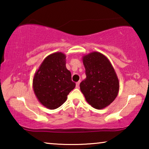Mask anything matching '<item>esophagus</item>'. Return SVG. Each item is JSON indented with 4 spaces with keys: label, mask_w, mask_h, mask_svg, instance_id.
Returning <instances> with one entry per match:
<instances>
[{
    "label": "esophagus",
    "mask_w": 149,
    "mask_h": 149,
    "mask_svg": "<svg viewBox=\"0 0 149 149\" xmlns=\"http://www.w3.org/2000/svg\"><path fill=\"white\" fill-rule=\"evenodd\" d=\"M79 84H80V81H79V82H77L76 83V87H77V88H79Z\"/></svg>",
    "instance_id": "obj_1"
}]
</instances>
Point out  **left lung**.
I'll use <instances>...</instances> for the list:
<instances>
[{"instance_id": "left-lung-1", "label": "left lung", "mask_w": 149, "mask_h": 149, "mask_svg": "<svg viewBox=\"0 0 149 149\" xmlns=\"http://www.w3.org/2000/svg\"><path fill=\"white\" fill-rule=\"evenodd\" d=\"M86 79L80 83L81 92L91 107L104 109L115 100L119 89L117 74L107 57L94 52L83 57Z\"/></svg>"}]
</instances>
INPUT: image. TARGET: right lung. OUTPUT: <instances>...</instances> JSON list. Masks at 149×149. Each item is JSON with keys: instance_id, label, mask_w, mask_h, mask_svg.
I'll use <instances>...</instances> for the list:
<instances>
[{"instance_id": "right-lung-1", "label": "right lung", "mask_w": 149, "mask_h": 149, "mask_svg": "<svg viewBox=\"0 0 149 149\" xmlns=\"http://www.w3.org/2000/svg\"><path fill=\"white\" fill-rule=\"evenodd\" d=\"M33 89L38 101L49 109H58L75 87L71 73L66 67V56L56 52L48 56L33 79Z\"/></svg>"}]
</instances>
